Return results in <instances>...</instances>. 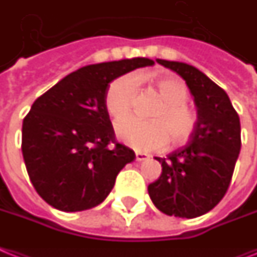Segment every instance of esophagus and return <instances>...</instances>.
<instances>
[{"instance_id": "34e87169", "label": "esophagus", "mask_w": 257, "mask_h": 257, "mask_svg": "<svg viewBox=\"0 0 257 257\" xmlns=\"http://www.w3.org/2000/svg\"><path fill=\"white\" fill-rule=\"evenodd\" d=\"M149 156L147 153H143V152H136V161H145L148 160Z\"/></svg>"}]
</instances>
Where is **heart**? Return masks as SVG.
<instances>
[{
	"mask_svg": "<svg viewBox=\"0 0 257 257\" xmlns=\"http://www.w3.org/2000/svg\"><path fill=\"white\" fill-rule=\"evenodd\" d=\"M139 84L140 79L135 74L122 75L110 83L105 93V108L112 117L120 118L132 110ZM156 89L165 101L152 114L153 120L125 117L116 124L118 139L136 150L162 149L170 139L174 145H182L197 129L198 114L186 104L189 89L185 81L165 76L156 81Z\"/></svg>",
	"mask_w": 257,
	"mask_h": 257,
	"instance_id": "1",
	"label": "heart"
}]
</instances>
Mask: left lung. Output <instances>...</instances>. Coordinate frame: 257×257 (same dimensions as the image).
I'll list each match as a JSON object with an SVG mask.
<instances>
[{"label":"left lung","instance_id":"8db88e82","mask_svg":"<svg viewBox=\"0 0 257 257\" xmlns=\"http://www.w3.org/2000/svg\"><path fill=\"white\" fill-rule=\"evenodd\" d=\"M157 62L186 81L198 108V125L187 145L166 158L156 157L162 173L148 191L166 215L197 218L215 207L230 187L241 147L240 120L224 89L198 68Z\"/></svg>","mask_w":257,"mask_h":257}]
</instances>
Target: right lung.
I'll list each match as a JSON object with an SVG mask.
<instances>
[{"label":"right lung","instance_id":"1","mask_svg":"<svg viewBox=\"0 0 257 257\" xmlns=\"http://www.w3.org/2000/svg\"><path fill=\"white\" fill-rule=\"evenodd\" d=\"M152 64L135 58L85 66L31 105L21 148L31 183L50 206L67 212L95 207L135 160V152L116 141L105 93L112 80Z\"/></svg>","mask_w":257,"mask_h":257}]
</instances>
